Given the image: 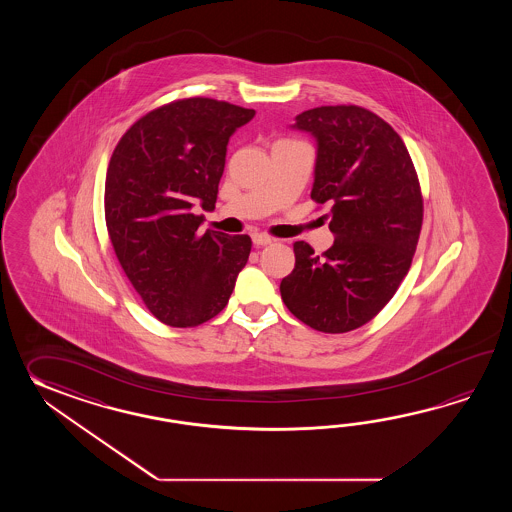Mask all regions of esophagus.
Returning <instances> with one entry per match:
<instances>
[{"instance_id": "obj_1", "label": "esophagus", "mask_w": 512, "mask_h": 512, "mask_svg": "<svg viewBox=\"0 0 512 512\" xmlns=\"http://www.w3.org/2000/svg\"><path fill=\"white\" fill-rule=\"evenodd\" d=\"M252 243H254L256 247H265V245H271L272 238L271 236H267V234H261V232H254V234H252Z\"/></svg>"}]
</instances>
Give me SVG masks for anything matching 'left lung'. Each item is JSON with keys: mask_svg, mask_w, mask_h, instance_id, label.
I'll return each instance as SVG.
<instances>
[{"mask_svg": "<svg viewBox=\"0 0 512 512\" xmlns=\"http://www.w3.org/2000/svg\"><path fill=\"white\" fill-rule=\"evenodd\" d=\"M293 128L315 137L311 199L331 205L335 243L316 256L296 241L280 293L307 326L348 333L370 322L408 274L423 225L421 186L403 139L368 109H307Z\"/></svg>", "mask_w": 512, "mask_h": 512, "instance_id": "1", "label": "left lung"}]
</instances>
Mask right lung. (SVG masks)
Wrapping results in <instances>:
<instances>
[{"label": "right lung", "instance_id": "1", "mask_svg": "<svg viewBox=\"0 0 512 512\" xmlns=\"http://www.w3.org/2000/svg\"><path fill=\"white\" fill-rule=\"evenodd\" d=\"M256 115L214 98L153 109L122 135L106 175L109 240L155 318L194 327L221 313L251 254L249 236L201 232L214 210L232 133Z\"/></svg>", "mask_w": 512, "mask_h": 512}]
</instances>
